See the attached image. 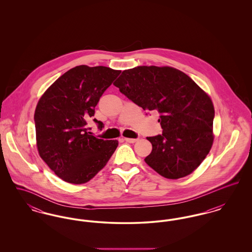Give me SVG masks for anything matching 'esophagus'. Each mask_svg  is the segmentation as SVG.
<instances>
[{
	"label": "esophagus",
	"instance_id": "34e87169",
	"mask_svg": "<svg viewBox=\"0 0 252 252\" xmlns=\"http://www.w3.org/2000/svg\"><path fill=\"white\" fill-rule=\"evenodd\" d=\"M126 143H130V144H134V143H136L137 141H138V139H131V138H125L124 139Z\"/></svg>",
	"mask_w": 252,
	"mask_h": 252
}]
</instances>
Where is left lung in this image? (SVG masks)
<instances>
[{
    "label": "left lung",
    "instance_id": "left-lung-1",
    "mask_svg": "<svg viewBox=\"0 0 252 252\" xmlns=\"http://www.w3.org/2000/svg\"><path fill=\"white\" fill-rule=\"evenodd\" d=\"M144 110H156L162 134L147 137L151 153L144 161L160 176L178 180L192 173L214 144L215 108L191 77L169 66L125 70L113 83Z\"/></svg>",
    "mask_w": 252,
    "mask_h": 252
}]
</instances>
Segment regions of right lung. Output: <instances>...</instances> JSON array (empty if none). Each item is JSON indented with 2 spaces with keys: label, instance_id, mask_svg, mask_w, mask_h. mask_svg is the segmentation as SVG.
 <instances>
[{
  "label": "right lung",
  "instance_id": "right-lung-1",
  "mask_svg": "<svg viewBox=\"0 0 252 252\" xmlns=\"http://www.w3.org/2000/svg\"><path fill=\"white\" fill-rule=\"evenodd\" d=\"M119 70L80 65L62 74L39 98L34 120L40 158L61 180L83 184L105 167L118 146L91 135L87 120ZM102 128L103 124L94 119Z\"/></svg>",
  "mask_w": 252,
  "mask_h": 252
}]
</instances>
